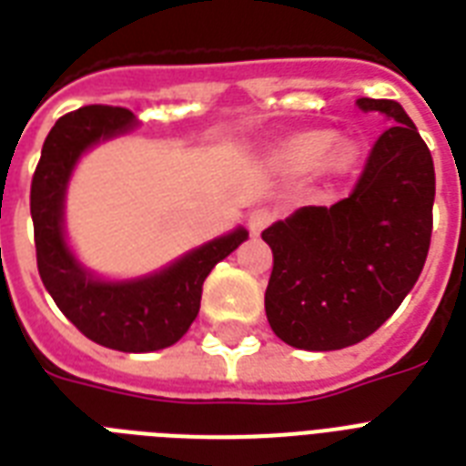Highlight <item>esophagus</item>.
<instances>
[{"instance_id": "esophagus-1", "label": "esophagus", "mask_w": 466, "mask_h": 466, "mask_svg": "<svg viewBox=\"0 0 466 466\" xmlns=\"http://www.w3.org/2000/svg\"><path fill=\"white\" fill-rule=\"evenodd\" d=\"M276 219V212L270 210V208H256V210L248 212V229H251V234H261L266 227L270 225Z\"/></svg>"}]
</instances>
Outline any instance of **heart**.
<instances>
[{
  "label": "heart",
  "instance_id": "heart-1",
  "mask_svg": "<svg viewBox=\"0 0 466 466\" xmlns=\"http://www.w3.org/2000/svg\"><path fill=\"white\" fill-rule=\"evenodd\" d=\"M331 145V135L321 133V130H317V133L298 135V137H292V140L288 142V147H285V159H288V164L295 168H311L317 167L319 161L329 155ZM333 164L343 167V164H346V155H336Z\"/></svg>",
  "mask_w": 466,
  "mask_h": 466
}]
</instances>
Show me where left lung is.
<instances>
[{"label": "left lung", "mask_w": 466, "mask_h": 466, "mask_svg": "<svg viewBox=\"0 0 466 466\" xmlns=\"http://www.w3.org/2000/svg\"><path fill=\"white\" fill-rule=\"evenodd\" d=\"M390 123L350 196L309 205L263 229L273 251L266 317L278 339L339 350L375 333L419 280L433 232L431 149L401 104L358 98Z\"/></svg>", "instance_id": "obj_1"}]
</instances>
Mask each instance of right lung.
<instances>
[{"label":"right lung","mask_w":466,"mask_h":466,"mask_svg":"<svg viewBox=\"0 0 466 466\" xmlns=\"http://www.w3.org/2000/svg\"><path fill=\"white\" fill-rule=\"evenodd\" d=\"M133 111L120 106H84L62 116L47 133L31 181V218L40 280L55 305L98 346L149 353L174 346L200 309L208 273L227 258L247 229L190 251L155 276L130 283H101L69 254L62 237V200L67 178L84 149L130 130Z\"/></svg>","instance_id":"1"}]
</instances>
